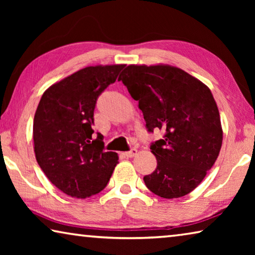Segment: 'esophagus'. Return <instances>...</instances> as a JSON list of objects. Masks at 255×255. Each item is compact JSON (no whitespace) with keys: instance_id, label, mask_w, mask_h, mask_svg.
<instances>
[{"instance_id":"esophagus-1","label":"esophagus","mask_w":255,"mask_h":255,"mask_svg":"<svg viewBox=\"0 0 255 255\" xmlns=\"http://www.w3.org/2000/svg\"><path fill=\"white\" fill-rule=\"evenodd\" d=\"M136 154H137V149L136 148H131L130 150H128V152H125L124 153V155L126 157H133Z\"/></svg>"}]
</instances>
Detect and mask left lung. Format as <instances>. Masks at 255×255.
I'll return each instance as SVG.
<instances>
[{
	"mask_svg": "<svg viewBox=\"0 0 255 255\" xmlns=\"http://www.w3.org/2000/svg\"><path fill=\"white\" fill-rule=\"evenodd\" d=\"M143 112L147 131L163 130L150 144L157 161L144 176L150 191L180 198L198 185L222 147L223 130L216 101L207 86L178 67L129 65L120 77Z\"/></svg>",
	"mask_w": 255,
	"mask_h": 255,
	"instance_id": "8db88e82",
	"label": "left lung"
}]
</instances>
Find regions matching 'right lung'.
I'll list each match as a JSON object with an SVG mask.
<instances>
[{"label": "right lung", "instance_id": "obj_1", "mask_svg": "<svg viewBox=\"0 0 255 255\" xmlns=\"http://www.w3.org/2000/svg\"><path fill=\"white\" fill-rule=\"evenodd\" d=\"M125 65L90 66L77 71L42 94L33 119L37 162L60 191L89 198L107 187L118 154L106 152L94 130L100 94L115 83Z\"/></svg>", "mask_w": 255, "mask_h": 255}]
</instances>
